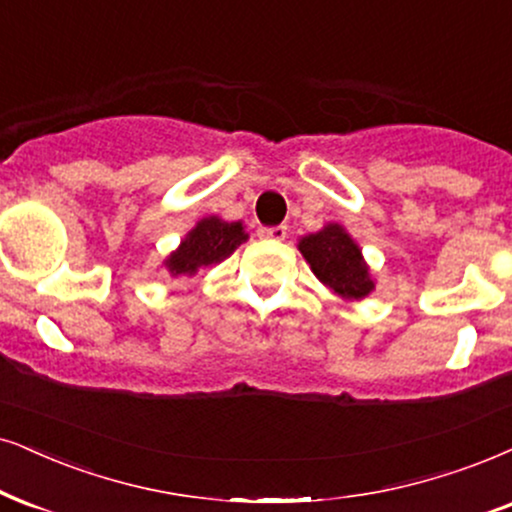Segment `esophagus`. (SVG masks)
I'll list each match as a JSON object with an SVG mask.
<instances>
[{
	"label": "esophagus",
	"instance_id": "1",
	"mask_svg": "<svg viewBox=\"0 0 512 512\" xmlns=\"http://www.w3.org/2000/svg\"><path fill=\"white\" fill-rule=\"evenodd\" d=\"M257 236L264 238V241H286L288 226H286V224H278V226H260V229H257Z\"/></svg>",
	"mask_w": 512,
	"mask_h": 512
}]
</instances>
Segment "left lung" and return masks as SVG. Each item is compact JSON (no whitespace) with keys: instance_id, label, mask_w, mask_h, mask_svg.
Wrapping results in <instances>:
<instances>
[{"instance_id":"8db88e82","label":"left lung","mask_w":512,"mask_h":512,"mask_svg":"<svg viewBox=\"0 0 512 512\" xmlns=\"http://www.w3.org/2000/svg\"><path fill=\"white\" fill-rule=\"evenodd\" d=\"M304 260L312 264V271L321 283L349 300H359L373 290V281L361 260V250L349 238L342 226L331 224L300 241Z\"/></svg>"}]
</instances>
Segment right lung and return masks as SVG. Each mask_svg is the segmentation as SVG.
Returning a JSON list of instances; mask_svg holds the SVG:
<instances>
[{
    "label": "right lung",
    "instance_id": "add662e5",
    "mask_svg": "<svg viewBox=\"0 0 512 512\" xmlns=\"http://www.w3.org/2000/svg\"><path fill=\"white\" fill-rule=\"evenodd\" d=\"M243 241H248V234L243 231L241 222H222L217 217L203 219L165 264L170 267L172 276H191L200 267L226 260Z\"/></svg>",
    "mask_w": 512,
    "mask_h": 512
}]
</instances>
